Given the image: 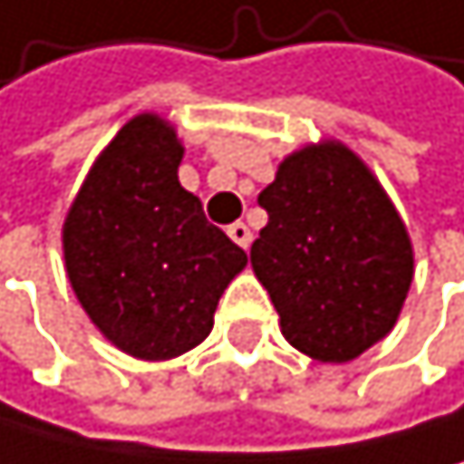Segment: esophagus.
<instances>
[{
    "mask_svg": "<svg viewBox=\"0 0 464 464\" xmlns=\"http://www.w3.org/2000/svg\"><path fill=\"white\" fill-rule=\"evenodd\" d=\"M227 237L234 239V242L239 245V248H248V245H251V239H254L251 227L245 225V222H234V225H230V227H227Z\"/></svg>",
    "mask_w": 464,
    "mask_h": 464,
    "instance_id": "esophagus-1",
    "label": "esophagus"
}]
</instances>
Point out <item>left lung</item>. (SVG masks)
<instances>
[{
    "mask_svg": "<svg viewBox=\"0 0 464 464\" xmlns=\"http://www.w3.org/2000/svg\"><path fill=\"white\" fill-rule=\"evenodd\" d=\"M268 225L251 245L291 346L343 363L395 326L413 248L387 193L343 144L305 147L259 193Z\"/></svg>",
    "mask_w": 464,
    "mask_h": 464,
    "instance_id": "1",
    "label": "left lung"
}]
</instances>
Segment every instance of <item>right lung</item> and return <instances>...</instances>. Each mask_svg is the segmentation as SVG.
I'll list each match as a JSON object with an SVG mask.
<instances>
[{
  "instance_id": "obj_1",
  "label": "right lung",
  "mask_w": 464,
  "mask_h": 464,
  "mask_svg": "<svg viewBox=\"0 0 464 464\" xmlns=\"http://www.w3.org/2000/svg\"><path fill=\"white\" fill-rule=\"evenodd\" d=\"M181 152L161 118L138 115L94 161L63 227L80 305L111 343L144 361L205 341L222 291L248 263L179 184Z\"/></svg>"
}]
</instances>
